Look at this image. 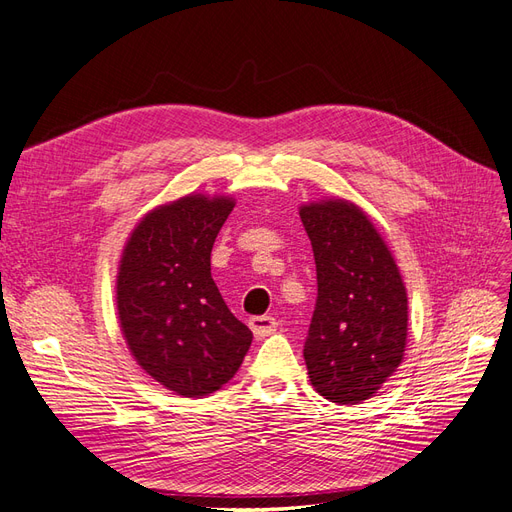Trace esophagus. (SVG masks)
Here are the masks:
<instances>
[{"mask_svg": "<svg viewBox=\"0 0 512 512\" xmlns=\"http://www.w3.org/2000/svg\"><path fill=\"white\" fill-rule=\"evenodd\" d=\"M250 329L258 339L269 337L277 331V320L273 316H254L250 318Z\"/></svg>", "mask_w": 512, "mask_h": 512, "instance_id": "obj_1", "label": "esophagus"}]
</instances>
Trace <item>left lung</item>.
<instances>
[{
  "label": "left lung",
  "instance_id": "1",
  "mask_svg": "<svg viewBox=\"0 0 512 512\" xmlns=\"http://www.w3.org/2000/svg\"><path fill=\"white\" fill-rule=\"evenodd\" d=\"M318 299L305 339L309 382L339 406L374 397L404 361L408 292L369 215L346 198L301 205Z\"/></svg>",
  "mask_w": 512,
  "mask_h": 512
}]
</instances>
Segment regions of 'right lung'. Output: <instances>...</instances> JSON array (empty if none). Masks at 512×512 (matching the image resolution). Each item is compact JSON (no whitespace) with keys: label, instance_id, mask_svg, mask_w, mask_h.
Segmentation results:
<instances>
[{"label":"right lung","instance_id":"add662e5","mask_svg":"<svg viewBox=\"0 0 512 512\" xmlns=\"http://www.w3.org/2000/svg\"><path fill=\"white\" fill-rule=\"evenodd\" d=\"M235 198L188 194L151 209L123 247L117 316L134 361L181 397L220 391L250 350L211 277V250Z\"/></svg>","mask_w":512,"mask_h":512}]
</instances>
